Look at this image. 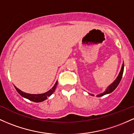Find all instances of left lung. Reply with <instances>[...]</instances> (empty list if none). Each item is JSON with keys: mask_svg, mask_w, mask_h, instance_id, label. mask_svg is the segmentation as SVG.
<instances>
[{"mask_svg": "<svg viewBox=\"0 0 134 134\" xmlns=\"http://www.w3.org/2000/svg\"><path fill=\"white\" fill-rule=\"evenodd\" d=\"M123 70H124V64H123V65H122V67H121V71H120V74H119L117 78L116 79V80L114 81L113 82V83L111 84L109 86L108 88H107L106 90H105L104 93L100 94V95H98L97 97H101V96H103V95H106V94L111 93V92H113L114 90L116 88L118 85H119V83H120V81H121V79L122 78V76H123Z\"/></svg>", "mask_w": 134, "mask_h": 134, "instance_id": "left-lung-1", "label": "left lung"}]
</instances>
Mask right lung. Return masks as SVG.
<instances>
[{"label": "right lung", "mask_w": 134, "mask_h": 134, "mask_svg": "<svg viewBox=\"0 0 134 134\" xmlns=\"http://www.w3.org/2000/svg\"><path fill=\"white\" fill-rule=\"evenodd\" d=\"M57 83H58V82L57 81V83H55V86H54L51 90H49L48 92H46V93H42V94L26 93H25V92H22V91L20 90H19L18 88L16 87V86H14V87H15V88H16V90L17 92H18V93L20 94V95H21L22 97H23L27 98V99L33 101V102H42V101L44 100H46V99H47L48 97L50 96L51 94L55 92L56 87H57Z\"/></svg>", "instance_id": "1"}]
</instances>
